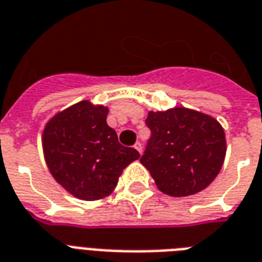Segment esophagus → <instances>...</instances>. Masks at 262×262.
I'll return each instance as SVG.
<instances>
[{"label": "esophagus", "mask_w": 262, "mask_h": 262, "mask_svg": "<svg viewBox=\"0 0 262 262\" xmlns=\"http://www.w3.org/2000/svg\"><path fill=\"white\" fill-rule=\"evenodd\" d=\"M134 147H135V149H137L139 153H142V149H143V146H142L141 142H137V143L134 145Z\"/></svg>", "instance_id": "1"}]
</instances>
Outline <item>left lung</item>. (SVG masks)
Listing matches in <instances>:
<instances>
[{"label":"left lung","mask_w":262,"mask_h":262,"mask_svg":"<svg viewBox=\"0 0 262 262\" xmlns=\"http://www.w3.org/2000/svg\"><path fill=\"white\" fill-rule=\"evenodd\" d=\"M151 133L141 163L160 191L187 196L206 188L226 157L224 129L213 117L191 109L149 112Z\"/></svg>","instance_id":"8db88e82"}]
</instances>
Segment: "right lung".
<instances>
[{"label": "right lung", "instance_id": "right-lung-1", "mask_svg": "<svg viewBox=\"0 0 262 262\" xmlns=\"http://www.w3.org/2000/svg\"><path fill=\"white\" fill-rule=\"evenodd\" d=\"M108 108L82 101L58 113L43 131L45 159L52 175L76 198L94 201L116 187L119 176L139 159L106 124Z\"/></svg>", "mask_w": 262, "mask_h": 262}]
</instances>
